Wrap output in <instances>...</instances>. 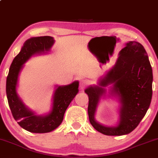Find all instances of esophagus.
<instances>
[{
    "instance_id": "obj_1",
    "label": "esophagus",
    "mask_w": 158,
    "mask_h": 158,
    "mask_svg": "<svg viewBox=\"0 0 158 158\" xmlns=\"http://www.w3.org/2000/svg\"><path fill=\"white\" fill-rule=\"evenodd\" d=\"M88 81L85 80V79H83V80L80 81V83H79V88H80L81 89H85V88L88 86Z\"/></svg>"
}]
</instances>
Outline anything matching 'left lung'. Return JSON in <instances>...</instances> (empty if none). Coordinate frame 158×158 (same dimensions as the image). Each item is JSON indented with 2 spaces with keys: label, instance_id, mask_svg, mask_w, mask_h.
I'll return each mask as SVG.
<instances>
[{
  "label": "left lung",
  "instance_id": "8db88e82",
  "mask_svg": "<svg viewBox=\"0 0 158 158\" xmlns=\"http://www.w3.org/2000/svg\"><path fill=\"white\" fill-rule=\"evenodd\" d=\"M152 68L146 50L140 43L128 41L119 52L115 64L100 77L97 85L85 90L88 94V113L92 126L103 135H128L139 125L149 108L152 97ZM109 97L120 103L119 122L115 127H106L95 119L101 98Z\"/></svg>",
  "mask_w": 158,
  "mask_h": 158
}]
</instances>
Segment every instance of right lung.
I'll list each match as a JSON object with an SVG mask.
<instances>
[{
    "label": "right lung",
    "mask_w": 158,
    "mask_h": 158,
    "mask_svg": "<svg viewBox=\"0 0 158 158\" xmlns=\"http://www.w3.org/2000/svg\"><path fill=\"white\" fill-rule=\"evenodd\" d=\"M55 43L51 36L32 37L23 43L21 51L12 61L6 78V97L14 119L21 128L32 133H48L58 128L68 107L79 93V81L68 85H55L52 108L48 114L37 115L25 106L17 92L21 70L32 56L48 53Z\"/></svg>",
    "instance_id": "add662e5"
}]
</instances>
